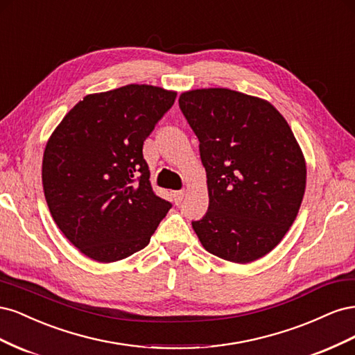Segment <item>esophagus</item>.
I'll list each match as a JSON object with an SVG mask.
<instances>
[{"label": "esophagus", "mask_w": 355, "mask_h": 355, "mask_svg": "<svg viewBox=\"0 0 355 355\" xmlns=\"http://www.w3.org/2000/svg\"><path fill=\"white\" fill-rule=\"evenodd\" d=\"M171 196H173V200L176 204H180L182 200H184V197H185V191H175Z\"/></svg>", "instance_id": "34e87169"}]
</instances>
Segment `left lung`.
I'll list each match as a JSON object with an SVG mask.
<instances>
[{
  "instance_id": "1",
  "label": "left lung",
  "mask_w": 355,
  "mask_h": 355,
  "mask_svg": "<svg viewBox=\"0 0 355 355\" xmlns=\"http://www.w3.org/2000/svg\"><path fill=\"white\" fill-rule=\"evenodd\" d=\"M200 141L209 210L192 228L209 253L249 263L270 253L295 222L306 166L292 128L274 106L230 89L180 94Z\"/></svg>"
}]
</instances>
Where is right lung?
Here are the masks:
<instances>
[{
  "mask_svg": "<svg viewBox=\"0 0 355 355\" xmlns=\"http://www.w3.org/2000/svg\"><path fill=\"white\" fill-rule=\"evenodd\" d=\"M176 92L146 84L85 96L63 116L42 157V188L63 235L93 261L148 245L171 204L155 196L144 142Z\"/></svg>",
  "mask_w": 355,
  "mask_h": 355,
  "instance_id": "1",
  "label": "right lung"
}]
</instances>
